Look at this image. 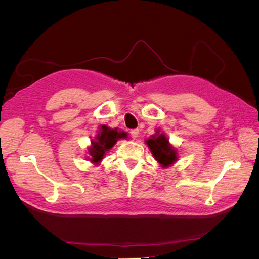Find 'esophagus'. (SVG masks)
<instances>
[{
    "mask_svg": "<svg viewBox=\"0 0 259 259\" xmlns=\"http://www.w3.org/2000/svg\"><path fill=\"white\" fill-rule=\"evenodd\" d=\"M131 135H132V137H133V138L136 139V138L138 137V135H139V130H138V128L132 130V131H131Z\"/></svg>",
    "mask_w": 259,
    "mask_h": 259,
    "instance_id": "obj_1",
    "label": "esophagus"
}]
</instances>
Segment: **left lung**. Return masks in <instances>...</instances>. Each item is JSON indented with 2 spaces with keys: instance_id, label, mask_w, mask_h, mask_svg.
I'll use <instances>...</instances> for the list:
<instances>
[{
  "instance_id": "left-lung-1",
  "label": "left lung",
  "mask_w": 259,
  "mask_h": 259,
  "mask_svg": "<svg viewBox=\"0 0 259 259\" xmlns=\"http://www.w3.org/2000/svg\"><path fill=\"white\" fill-rule=\"evenodd\" d=\"M145 143L150 149L153 159L163 168L174 165L178 161L177 149L169 143V139L159 128H156L155 134L146 139Z\"/></svg>"
}]
</instances>
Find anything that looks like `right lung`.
Returning <instances> with one entry per match:
<instances>
[{
	"instance_id": "obj_1",
	"label": "right lung",
	"mask_w": 259,
	"mask_h": 259,
	"mask_svg": "<svg viewBox=\"0 0 259 259\" xmlns=\"http://www.w3.org/2000/svg\"><path fill=\"white\" fill-rule=\"evenodd\" d=\"M128 134L117 127L111 128L107 125H99L95 138L91 140V145L88 148L90 161L94 165H99L105 159L106 153L116 144L117 140L127 139Z\"/></svg>"
}]
</instances>
